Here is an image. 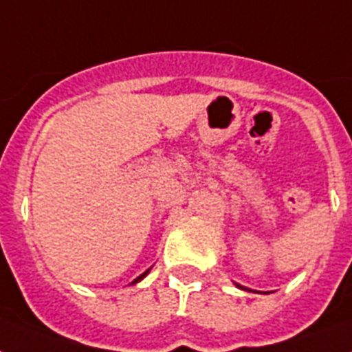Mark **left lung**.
Segmentation results:
<instances>
[{"mask_svg": "<svg viewBox=\"0 0 352 352\" xmlns=\"http://www.w3.org/2000/svg\"><path fill=\"white\" fill-rule=\"evenodd\" d=\"M237 287H241V285H237ZM241 289H243V287H241Z\"/></svg>", "mask_w": 352, "mask_h": 352, "instance_id": "1", "label": "left lung"}]
</instances>
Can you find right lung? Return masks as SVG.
<instances>
[{"mask_svg":"<svg viewBox=\"0 0 352 352\" xmlns=\"http://www.w3.org/2000/svg\"><path fill=\"white\" fill-rule=\"evenodd\" d=\"M148 272H149V270H146V272H144V274H140V276H138V278L135 279V281H133V283H137V281H140V279H142L144 276H146V274H148Z\"/></svg>","mask_w":352,"mask_h":352,"instance_id":"obj_1","label":"right lung"}]
</instances>
